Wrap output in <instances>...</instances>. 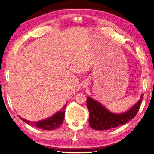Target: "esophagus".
<instances>
[{
	"instance_id": "esophagus-1",
	"label": "esophagus",
	"mask_w": 154,
	"mask_h": 154,
	"mask_svg": "<svg viewBox=\"0 0 154 154\" xmlns=\"http://www.w3.org/2000/svg\"><path fill=\"white\" fill-rule=\"evenodd\" d=\"M87 85H88V83H85V84H84V87H85V86H87Z\"/></svg>"
}]
</instances>
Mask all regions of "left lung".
Instances as JSON below:
<instances>
[{"instance_id": "left-lung-1", "label": "left lung", "mask_w": 154, "mask_h": 154, "mask_svg": "<svg viewBox=\"0 0 154 154\" xmlns=\"http://www.w3.org/2000/svg\"><path fill=\"white\" fill-rule=\"evenodd\" d=\"M143 94L137 103L125 112H111L100 102L87 96V106L89 111L90 127L96 130H104L119 127L132 119L139 109L143 100Z\"/></svg>"}]
</instances>
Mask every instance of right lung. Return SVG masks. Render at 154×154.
<instances>
[{
	"label": "right lung",
	"instance_id": "obj_1",
	"mask_svg": "<svg viewBox=\"0 0 154 154\" xmlns=\"http://www.w3.org/2000/svg\"><path fill=\"white\" fill-rule=\"evenodd\" d=\"M67 106L66 104L60 110L58 111L52 116L46 118L43 120H40L39 122H29V121L20 118L22 121L28 125L33 127H36L38 128L43 129L45 130H53L60 127V126L62 125L64 117H65V109Z\"/></svg>",
	"mask_w": 154,
	"mask_h": 154
}]
</instances>
